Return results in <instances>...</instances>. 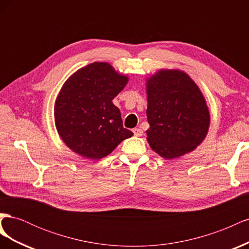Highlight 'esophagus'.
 I'll return each mask as SVG.
<instances>
[{"instance_id":"34e87169","label":"esophagus","mask_w":249,"mask_h":249,"mask_svg":"<svg viewBox=\"0 0 249 249\" xmlns=\"http://www.w3.org/2000/svg\"><path fill=\"white\" fill-rule=\"evenodd\" d=\"M133 133H134L135 136H137V137H140L143 135V131L141 129H137V127H136V129L133 130Z\"/></svg>"}]
</instances>
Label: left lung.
I'll return each mask as SVG.
<instances>
[{
  "label": "left lung",
  "instance_id": "1",
  "mask_svg": "<svg viewBox=\"0 0 249 249\" xmlns=\"http://www.w3.org/2000/svg\"><path fill=\"white\" fill-rule=\"evenodd\" d=\"M147 141L165 159L190 153L206 138L210 113L198 86L178 70H161L147 79Z\"/></svg>",
  "mask_w": 249,
  "mask_h": 249
}]
</instances>
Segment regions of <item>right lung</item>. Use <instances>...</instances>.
Masks as SVG:
<instances>
[{
    "label": "right lung",
    "mask_w": 249,
    "mask_h": 249,
    "mask_svg": "<svg viewBox=\"0 0 249 249\" xmlns=\"http://www.w3.org/2000/svg\"><path fill=\"white\" fill-rule=\"evenodd\" d=\"M127 81L109 63L93 62L64 83L55 103V124L60 137L74 153L99 160L133 136L123 126L120 111L112 103Z\"/></svg>",
    "instance_id": "right-lung-1"
}]
</instances>
